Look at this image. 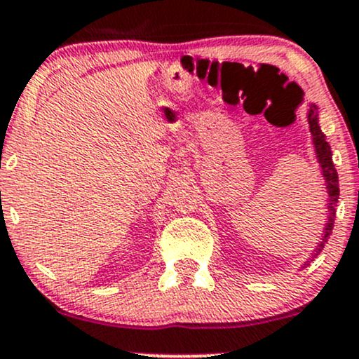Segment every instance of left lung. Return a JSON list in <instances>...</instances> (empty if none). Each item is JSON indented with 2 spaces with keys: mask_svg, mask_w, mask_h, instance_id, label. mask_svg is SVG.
<instances>
[{
  "mask_svg": "<svg viewBox=\"0 0 359 359\" xmlns=\"http://www.w3.org/2000/svg\"><path fill=\"white\" fill-rule=\"evenodd\" d=\"M309 125H311V133L314 137V145L317 156H319L320 167H323L325 184H327V192H329V221L325 226V231L323 236V241L319 243V248L316 250V253H319L324 248V243L327 241V238L331 236L332 226H334V217H336V204L339 199V180H337V172L332 162V154H331V145H329L325 135L320 131L319 128V119H317V108L314 104L311 106L309 111Z\"/></svg>",
  "mask_w": 359,
  "mask_h": 359,
  "instance_id": "1",
  "label": "left lung"
}]
</instances>
